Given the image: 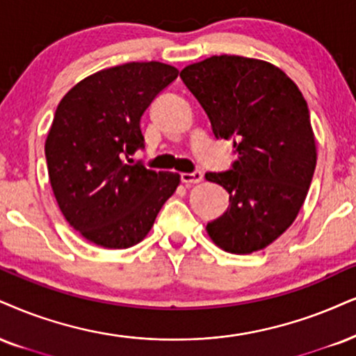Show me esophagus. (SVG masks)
Returning <instances> with one entry per match:
<instances>
[{
  "mask_svg": "<svg viewBox=\"0 0 356 356\" xmlns=\"http://www.w3.org/2000/svg\"><path fill=\"white\" fill-rule=\"evenodd\" d=\"M203 179V173L201 171H193V173H181V181L186 183V185H191V183H200Z\"/></svg>",
  "mask_w": 356,
  "mask_h": 356,
  "instance_id": "obj_1",
  "label": "esophagus"
}]
</instances>
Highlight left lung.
<instances>
[{"mask_svg":"<svg viewBox=\"0 0 356 356\" xmlns=\"http://www.w3.org/2000/svg\"><path fill=\"white\" fill-rule=\"evenodd\" d=\"M179 77L238 156L231 170L204 175L229 193L206 231L226 252L261 251L296 221L312 183L317 145L304 95L274 64L243 56L208 57Z\"/></svg>","mask_w":356,"mask_h":356,"instance_id":"left-lung-1","label":"left lung"}]
</instances>
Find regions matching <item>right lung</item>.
Wrapping results in <instances>:
<instances>
[{"label": "right lung", "mask_w": 356, "mask_h": 356, "mask_svg": "<svg viewBox=\"0 0 356 356\" xmlns=\"http://www.w3.org/2000/svg\"><path fill=\"white\" fill-rule=\"evenodd\" d=\"M177 77L173 65L127 63L86 77L57 105L44 147L52 191L69 225L100 248L138 244L177 191L178 173L129 158L143 148V112Z\"/></svg>", "instance_id": "1"}]
</instances>
